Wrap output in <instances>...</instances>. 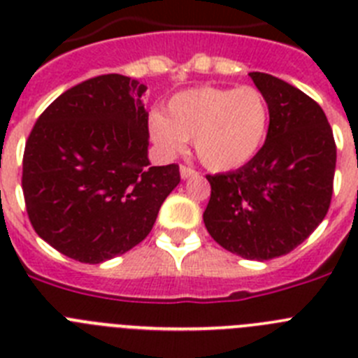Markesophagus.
Returning <instances> with one entry per match:
<instances>
[{"instance_id":"esophagus-1","label":"esophagus","mask_w":358,"mask_h":358,"mask_svg":"<svg viewBox=\"0 0 358 358\" xmlns=\"http://www.w3.org/2000/svg\"><path fill=\"white\" fill-rule=\"evenodd\" d=\"M179 172H181L182 179H189V177H195V176H197V170L189 169V166H185V164H182L181 169H179Z\"/></svg>"}]
</instances>
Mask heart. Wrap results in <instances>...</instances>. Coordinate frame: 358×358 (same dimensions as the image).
<instances>
[{"label": "heart", "instance_id": "obj_1", "mask_svg": "<svg viewBox=\"0 0 358 358\" xmlns=\"http://www.w3.org/2000/svg\"><path fill=\"white\" fill-rule=\"evenodd\" d=\"M268 127V106L256 87H194L173 94L166 115L152 113L148 132L166 157L186 150L194 140L201 163L229 172L258 154Z\"/></svg>", "mask_w": 358, "mask_h": 358}]
</instances>
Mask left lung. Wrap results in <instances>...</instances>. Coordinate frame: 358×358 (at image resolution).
Returning a JSON list of instances; mask_svg holds the SVG:
<instances>
[{
	"label": "left lung",
	"instance_id": "8db88e82",
	"mask_svg": "<svg viewBox=\"0 0 358 358\" xmlns=\"http://www.w3.org/2000/svg\"><path fill=\"white\" fill-rule=\"evenodd\" d=\"M249 77L267 100V138L242 169L206 176L211 197L202 218L218 245L265 262L296 249L327 217L337 148L308 94L267 73Z\"/></svg>",
	"mask_w": 358,
	"mask_h": 358
}]
</instances>
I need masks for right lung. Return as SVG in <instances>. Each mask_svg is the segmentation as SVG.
Wrapping results in <instances>:
<instances>
[{"mask_svg":"<svg viewBox=\"0 0 358 358\" xmlns=\"http://www.w3.org/2000/svg\"><path fill=\"white\" fill-rule=\"evenodd\" d=\"M147 85L118 73L73 85L28 136L23 194L30 222L82 264L127 252L150 233L179 166L148 161Z\"/></svg>","mask_w":358,"mask_h":358,"instance_id":"add662e5","label":"right lung"}]
</instances>
